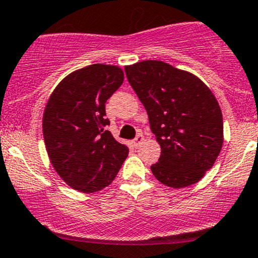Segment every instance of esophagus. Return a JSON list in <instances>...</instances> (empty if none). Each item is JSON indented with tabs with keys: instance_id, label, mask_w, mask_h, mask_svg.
Here are the masks:
<instances>
[{
	"instance_id": "esophagus-1",
	"label": "esophagus",
	"mask_w": 258,
	"mask_h": 258,
	"mask_svg": "<svg viewBox=\"0 0 258 258\" xmlns=\"http://www.w3.org/2000/svg\"><path fill=\"white\" fill-rule=\"evenodd\" d=\"M144 140H145L144 135H141V134L137 135L136 139L134 140V145H135V147H139V145H140V144H142V142H144Z\"/></svg>"
}]
</instances>
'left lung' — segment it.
I'll list each match as a JSON object with an SVG mask.
<instances>
[{
    "label": "left lung",
    "mask_w": 258,
    "mask_h": 258,
    "mask_svg": "<svg viewBox=\"0 0 258 258\" xmlns=\"http://www.w3.org/2000/svg\"><path fill=\"white\" fill-rule=\"evenodd\" d=\"M124 72L161 146L158 162L151 166L155 177L173 188L199 182L223 144L222 112L213 93L199 77L162 61L137 62Z\"/></svg>",
    "instance_id": "obj_1"
}]
</instances>
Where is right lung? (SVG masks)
I'll use <instances>...</instances> for the list:
<instances>
[{
  "instance_id": "right-lung-1",
  "label": "right lung",
  "mask_w": 258,
  "mask_h": 258,
  "mask_svg": "<svg viewBox=\"0 0 258 258\" xmlns=\"http://www.w3.org/2000/svg\"><path fill=\"white\" fill-rule=\"evenodd\" d=\"M122 82L119 67L95 63L64 77L49 96L42 121L46 150L59 177L77 191L105 188L128 155L106 118V102Z\"/></svg>"
}]
</instances>
